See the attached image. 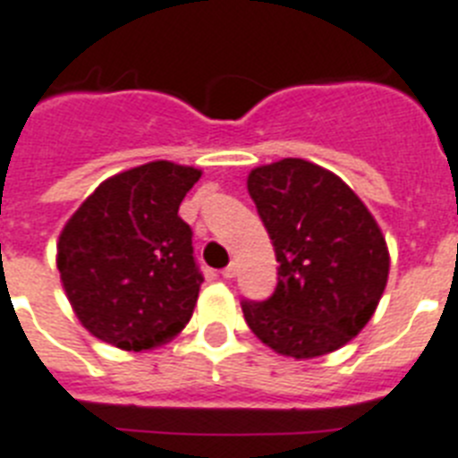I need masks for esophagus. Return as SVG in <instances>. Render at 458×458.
<instances>
[{
    "instance_id": "esophagus-1",
    "label": "esophagus",
    "mask_w": 458,
    "mask_h": 458,
    "mask_svg": "<svg viewBox=\"0 0 458 458\" xmlns=\"http://www.w3.org/2000/svg\"><path fill=\"white\" fill-rule=\"evenodd\" d=\"M235 275H237V266H235V263H230V266L225 267V270H223V277H225V280H233Z\"/></svg>"
}]
</instances>
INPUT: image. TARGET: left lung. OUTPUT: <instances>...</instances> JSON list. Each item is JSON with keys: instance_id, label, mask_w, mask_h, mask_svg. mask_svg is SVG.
Wrapping results in <instances>:
<instances>
[{"instance_id": "obj_1", "label": "left lung", "mask_w": 458, "mask_h": 458, "mask_svg": "<svg viewBox=\"0 0 458 458\" xmlns=\"http://www.w3.org/2000/svg\"><path fill=\"white\" fill-rule=\"evenodd\" d=\"M277 259V289L242 303L249 329L277 355L313 360L362 332L384 296L390 254L377 218L325 166L284 157L249 171Z\"/></svg>"}]
</instances>
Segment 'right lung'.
Wrapping results in <instances>:
<instances>
[{
  "instance_id": "add662e5",
  "label": "right lung",
  "mask_w": 458,
  "mask_h": 458,
  "mask_svg": "<svg viewBox=\"0 0 458 458\" xmlns=\"http://www.w3.org/2000/svg\"><path fill=\"white\" fill-rule=\"evenodd\" d=\"M199 176L166 159L133 166L106 178L63 225L55 266L91 336L143 352L188 325L202 275L178 207Z\"/></svg>"
}]
</instances>
